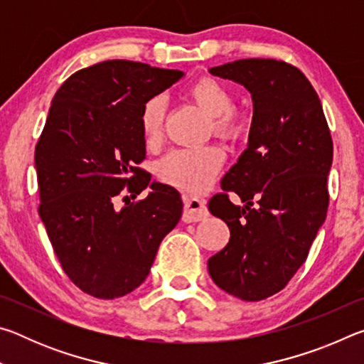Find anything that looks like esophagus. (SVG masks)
Wrapping results in <instances>:
<instances>
[{
    "label": "esophagus",
    "instance_id": "esophagus-1",
    "mask_svg": "<svg viewBox=\"0 0 364 364\" xmlns=\"http://www.w3.org/2000/svg\"><path fill=\"white\" fill-rule=\"evenodd\" d=\"M208 217V210L205 207V200L196 199V197H184V212L183 220L186 223L202 221Z\"/></svg>",
    "mask_w": 364,
    "mask_h": 364
}]
</instances>
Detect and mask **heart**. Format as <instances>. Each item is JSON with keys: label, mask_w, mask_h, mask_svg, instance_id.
I'll use <instances>...</instances> for the list:
<instances>
[{"label": "heart", "mask_w": 364, "mask_h": 364, "mask_svg": "<svg viewBox=\"0 0 364 364\" xmlns=\"http://www.w3.org/2000/svg\"><path fill=\"white\" fill-rule=\"evenodd\" d=\"M186 95L210 115L212 130L225 139H239L249 130V115L234 106L232 90L217 77L202 75L186 88ZM167 104L164 97L152 96L139 112V130L147 146H156L164 136ZM225 160V152L217 144L176 147L157 162V176L186 193H202L210 188Z\"/></svg>", "instance_id": "1"}]
</instances>
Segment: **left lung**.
<instances>
[{
	"label": "left lung",
	"mask_w": 364,
	"mask_h": 364,
	"mask_svg": "<svg viewBox=\"0 0 364 364\" xmlns=\"http://www.w3.org/2000/svg\"><path fill=\"white\" fill-rule=\"evenodd\" d=\"M210 73L250 91L254 120L247 149L221 180L223 193L208 200L231 232L208 258V273L225 292L258 301L287 286L324 223L332 138L321 101L297 67L241 59ZM230 192L246 205L234 206Z\"/></svg>",
	"instance_id": "left-lung-1"
}]
</instances>
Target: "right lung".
<instances>
[{
  "instance_id": "obj_1",
  "label": "right lung",
  "mask_w": 364,
  "mask_h": 364,
  "mask_svg": "<svg viewBox=\"0 0 364 364\" xmlns=\"http://www.w3.org/2000/svg\"><path fill=\"white\" fill-rule=\"evenodd\" d=\"M184 73L134 60L78 70L54 95L35 147L38 213L69 279L96 299L143 282L162 239L181 218L180 193L152 183L139 112ZM144 200L129 204L147 186ZM127 200L122 209L116 200Z\"/></svg>"
}]
</instances>
